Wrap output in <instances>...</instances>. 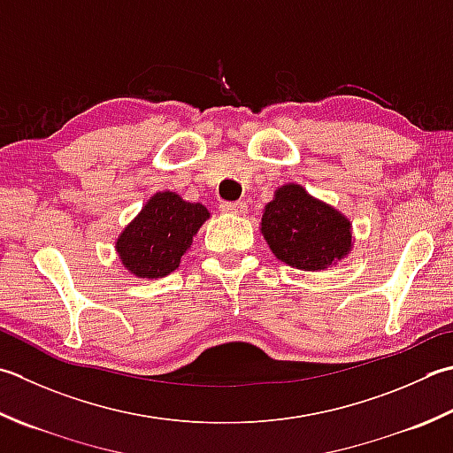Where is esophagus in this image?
Here are the masks:
<instances>
[{
  "mask_svg": "<svg viewBox=\"0 0 453 453\" xmlns=\"http://www.w3.org/2000/svg\"><path fill=\"white\" fill-rule=\"evenodd\" d=\"M221 210L227 211V214L243 216L247 211V203L245 202H221Z\"/></svg>",
  "mask_w": 453,
  "mask_h": 453,
  "instance_id": "34e87169",
  "label": "esophagus"
}]
</instances>
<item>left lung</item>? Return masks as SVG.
<instances>
[{"instance_id": "left-lung-1", "label": "left lung", "mask_w": 453, "mask_h": 453, "mask_svg": "<svg viewBox=\"0 0 453 453\" xmlns=\"http://www.w3.org/2000/svg\"><path fill=\"white\" fill-rule=\"evenodd\" d=\"M261 234L282 263L300 271H324L351 251V221L300 184H285L265 206Z\"/></svg>"}]
</instances>
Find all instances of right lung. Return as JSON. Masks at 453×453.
Returning <instances> with one entry per match:
<instances>
[{
	"mask_svg": "<svg viewBox=\"0 0 453 453\" xmlns=\"http://www.w3.org/2000/svg\"><path fill=\"white\" fill-rule=\"evenodd\" d=\"M208 218L203 203L186 202L171 190L157 192L119 234L115 251L123 267L135 277H166L179 269L192 237Z\"/></svg>",
	"mask_w": 453,
	"mask_h": 453,
	"instance_id": "obj_1",
	"label": "right lung"
}]
</instances>
